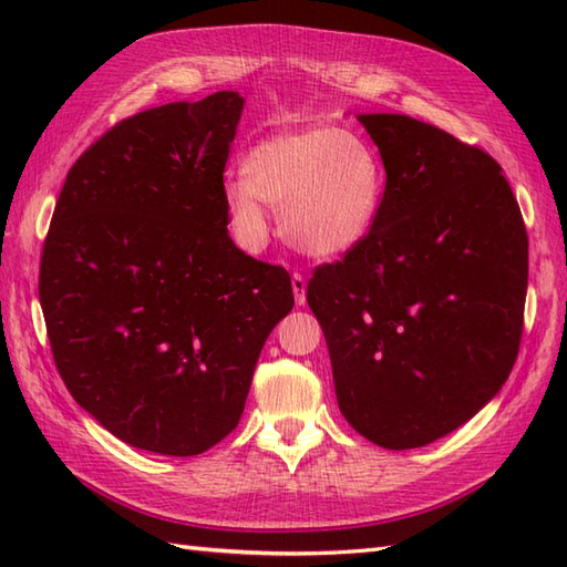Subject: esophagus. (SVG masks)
Masks as SVG:
<instances>
[{
	"mask_svg": "<svg viewBox=\"0 0 567 567\" xmlns=\"http://www.w3.org/2000/svg\"><path fill=\"white\" fill-rule=\"evenodd\" d=\"M292 292H295V302L302 307L307 302V277L295 272L292 275Z\"/></svg>",
	"mask_w": 567,
	"mask_h": 567,
	"instance_id": "34e87169",
	"label": "esophagus"
}]
</instances>
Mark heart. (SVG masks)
<instances>
[{"label":"heart","instance_id":"obj_1","mask_svg":"<svg viewBox=\"0 0 567 567\" xmlns=\"http://www.w3.org/2000/svg\"><path fill=\"white\" fill-rule=\"evenodd\" d=\"M244 177L226 185V212L236 238L260 248L280 212V231L315 258H336L370 236L388 192V167L368 136L336 126H305L256 143Z\"/></svg>","mask_w":567,"mask_h":567}]
</instances>
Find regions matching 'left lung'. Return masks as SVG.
Listing matches in <instances>:
<instances>
[{"mask_svg": "<svg viewBox=\"0 0 567 567\" xmlns=\"http://www.w3.org/2000/svg\"><path fill=\"white\" fill-rule=\"evenodd\" d=\"M388 167L370 236L307 285L360 436L419 449L473 419L519 353L528 238L499 163L404 114H358Z\"/></svg>", "mask_w": 567, "mask_h": 567, "instance_id": "obj_1", "label": "left lung"}]
</instances>
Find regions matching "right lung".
I'll return each instance as SVG.
<instances>
[{
  "label": "right lung",
  "instance_id": "1",
  "mask_svg": "<svg viewBox=\"0 0 567 567\" xmlns=\"http://www.w3.org/2000/svg\"><path fill=\"white\" fill-rule=\"evenodd\" d=\"M244 97L216 92L118 122L70 167L39 299L55 368L116 439L199 455L244 414L290 272L228 236L224 167Z\"/></svg>",
  "mask_w": 567,
  "mask_h": 567
}]
</instances>
